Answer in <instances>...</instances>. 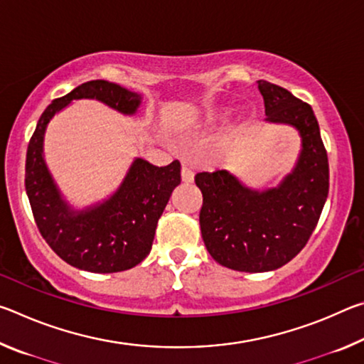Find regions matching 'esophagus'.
<instances>
[{
  "instance_id": "1",
  "label": "esophagus",
  "mask_w": 364,
  "mask_h": 364,
  "mask_svg": "<svg viewBox=\"0 0 364 364\" xmlns=\"http://www.w3.org/2000/svg\"><path fill=\"white\" fill-rule=\"evenodd\" d=\"M181 180L184 183H193V180H194V171L191 170L188 165H183V168H181Z\"/></svg>"
}]
</instances>
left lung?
<instances>
[{
	"label": "left lung",
	"mask_w": 364,
	"mask_h": 364,
	"mask_svg": "<svg viewBox=\"0 0 364 364\" xmlns=\"http://www.w3.org/2000/svg\"><path fill=\"white\" fill-rule=\"evenodd\" d=\"M269 122L300 132L301 154L278 188L252 191L226 170L197 173L202 193L199 213L204 244L226 268L262 273L281 268L305 247L321 217L329 193V162L310 104L282 86L258 80Z\"/></svg>",
	"instance_id": "obj_1"
}]
</instances>
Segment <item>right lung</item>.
<instances>
[{
  "mask_svg": "<svg viewBox=\"0 0 364 364\" xmlns=\"http://www.w3.org/2000/svg\"><path fill=\"white\" fill-rule=\"evenodd\" d=\"M95 97L123 114H134L141 96L106 80H91L54 100L41 114L26 159V191L36 228L56 254L91 273H117L149 255L160 215L178 184L181 165L154 167L136 159L119 191L104 204L72 212L60 199L43 160V134L51 117L73 100Z\"/></svg>",
  "mask_w": 364,
  "mask_h": 364,
  "instance_id": "obj_1",
  "label": "right lung"
}]
</instances>
